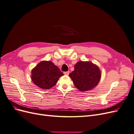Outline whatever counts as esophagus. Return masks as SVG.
Returning a JSON list of instances; mask_svg holds the SVG:
<instances>
[{"label":"esophagus","mask_w":134,"mask_h":134,"mask_svg":"<svg viewBox=\"0 0 134 134\" xmlns=\"http://www.w3.org/2000/svg\"><path fill=\"white\" fill-rule=\"evenodd\" d=\"M64 74L65 75H68L69 74V71H65V72H64Z\"/></svg>","instance_id":"34e87169"}]
</instances>
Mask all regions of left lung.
Listing matches in <instances>:
<instances>
[{"label": "left lung", "mask_w": 134, "mask_h": 134, "mask_svg": "<svg viewBox=\"0 0 134 134\" xmlns=\"http://www.w3.org/2000/svg\"><path fill=\"white\" fill-rule=\"evenodd\" d=\"M74 86L82 92L91 90L100 79V71L96 65L91 62L81 61L74 66V70L69 74Z\"/></svg>", "instance_id": "8db88e82"}]
</instances>
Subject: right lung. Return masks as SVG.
<instances>
[{"instance_id":"right-lung-1","label":"right lung","mask_w":134,"mask_h":134,"mask_svg":"<svg viewBox=\"0 0 134 134\" xmlns=\"http://www.w3.org/2000/svg\"><path fill=\"white\" fill-rule=\"evenodd\" d=\"M64 74L59 68L50 61H43L32 70L31 78L34 83L44 90L54 87Z\"/></svg>"}]
</instances>
